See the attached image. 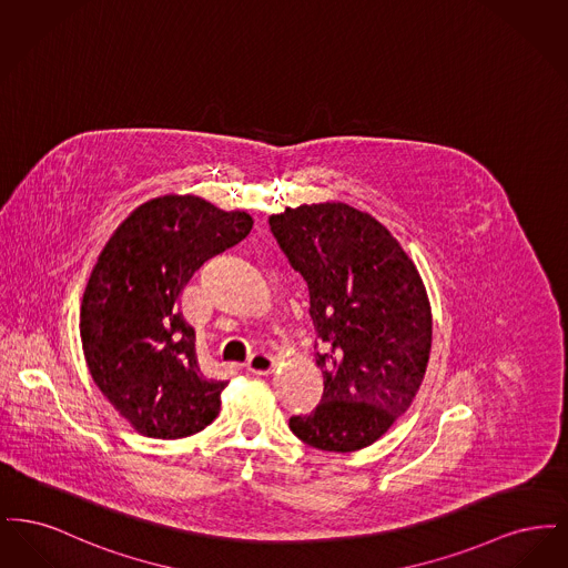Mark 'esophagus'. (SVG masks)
<instances>
[{
	"label": "esophagus",
	"mask_w": 568,
	"mask_h": 568,
	"mask_svg": "<svg viewBox=\"0 0 568 568\" xmlns=\"http://www.w3.org/2000/svg\"><path fill=\"white\" fill-rule=\"evenodd\" d=\"M244 366L253 375H271L272 371H274V359H272L268 353L255 352L248 355Z\"/></svg>",
	"instance_id": "34e87169"
}]
</instances>
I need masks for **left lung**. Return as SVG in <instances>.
Segmentation results:
<instances>
[{
  "label": "left lung",
  "mask_w": 568,
  "mask_h": 568,
  "mask_svg": "<svg viewBox=\"0 0 568 568\" xmlns=\"http://www.w3.org/2000/svg\"><path fill=\"white\" fill-rule=\"evenodd\" d=\"M272 236L308 290L324 396L290 428L322 452L373 445L413 403L430 359L424 281L375 216L343 202L272 215Z\"/></svg>",
  "instance_id": "1"
}]
</instances>
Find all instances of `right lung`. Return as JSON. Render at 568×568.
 Instances as JSON below:
<instances>
[{
	"mask_svg": "<svg viewBox=\"0 0 568 568\" xmlns=\"http://www.w3.org/2000/svg\"><path fill=\"white\" fill-rule=\"evenodd\" d=\"M251 227L243 211L162 195L138 206L102 248L82 294V352L100 392L138 433L183 438L219 415L227 383L200 373L179 296Z\"/></svg>",
	"mask_w": 568,
	"mask_h": 568,
	"instance_id": "add662e5",
	"label": "right lung"
}]
</instances>
